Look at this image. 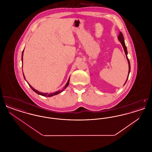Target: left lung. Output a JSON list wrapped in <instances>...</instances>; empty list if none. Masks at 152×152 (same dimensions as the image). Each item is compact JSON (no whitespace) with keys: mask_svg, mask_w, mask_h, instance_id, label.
<instances>
[{"mask_svg":"<svg viewBox=\"0 0 152 152\" xmlns=\"http://www.w3.org/2000/svg\"><path fill=\"white\" fill-rule=\"evenodd\" d=\"M118 39L119 41L120 42V43H121L122 45H123V48H124V52H125V55H126V57L127 60H128V64H129V72H128V77H127V79H126V82H125V84H124V85L126 84V81H127V80H128V77H129V73H130V62H129V59H128V56H127L128 51H127L126 47V45H125V42H124V36H123V34H122V32H120V34H119V35H118Z\"/></svg>","mask_w":152,"mask_h":152,"instance_id":"8db88e82","label":"left lung"}]
</instances>
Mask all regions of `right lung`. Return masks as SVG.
<instances>
[{
  "mask_svg": "<svg viewBox=\"0 0 152 152\" xmlns=\"http://www.w3.org/2000/svg\"><path fill=\"white\" fill-rule=\"evenodd\" d=\"M23 52H24V50L22 52V61H23ZM23 76H24V79L26 80L25 79V77H24V74H23ZM69 79H70V77L69 78V79L68 80V82L66 83V84H65V87H64V88L62 89V90H58V91L57 92H53V93H51V94H48V93H42V92H39V91H37V90H36L35 89H34L33 87H32L30 84H29V83L27 82V83L28 84V85H29V87L31 88V89L35 92H36L37 94H40V95H42V96H47V97H51V96H54V95H56V94H60V93H61L62 91H63L64 89H65V88H66V87H68V86L69 85Z\"/></svg>",
  "mask_w": 152,
  "mask_h": 152,
  "instance_id": "right-lung-1",
  "label": "right lung"
}]
</instances>
